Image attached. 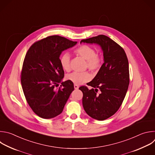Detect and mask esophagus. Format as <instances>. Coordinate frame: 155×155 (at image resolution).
Wrapping results in <instances>:
<instances>
[{
	"mask_svg": "<svg viewBox=\"0 0 155 155\" xmlns=\"http://www.w3.org/2000/svg\"><path fill=\"white\" fill-rule=\"evenodd\" d=\"M78 87H79V86H78L77 84H74V88H75V89H78Z\"/></svg>",
	"mask_w": 155,
	"mask_h": 155,
	"instance_id": "esophagus-1",
	"label": "esophagus"
}]
</instances>
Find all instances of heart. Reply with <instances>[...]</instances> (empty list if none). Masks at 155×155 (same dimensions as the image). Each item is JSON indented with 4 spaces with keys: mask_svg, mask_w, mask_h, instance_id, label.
<instances>
[{
    "mask_svg": "<svg viewBox=\"0 0 155 155\" xmlns=\"http://www.w3.org/2000/svg\"><path fill=\"white\" fill-rule=\"evenodd\" d=\"M75 53L86 60V67L92 71H97L101 66V60L96 54L95 50L90 46L82 45L75 50ZM60 64L61 68L66 72L71 70L70 56L69 54H63L60 57ZM91 78V74L87 72H74L66 76V79L75 84H81L89 81Z\"/></svg>",
    "mask_w": 155,
    "mask_h": 155,
    "instance_id": "heart-1",
    "label": "heart"
}]
</instances>
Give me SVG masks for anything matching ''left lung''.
Returning a JSON list of instances; mask_svg holds the SVG:
<instances>
[{"label":"left lung","mask_w":155,"mask_h":155,"mask_svg":"<svg viewBox=\"0 0 155 155\" xmlns=\"http://www.w3.org/2000/svg\"><path fill=\"white\" fill-rule=\"evenodd\" d=\"M97 44L104 53V63L94 79L79 88L83 94L82 103L86 113L98 120L114 115L121 106L130 83L129 64L124 50L109 37L100 35L80 43Z\"/></svg>","instance_id":"obj_1"}]
</instances>
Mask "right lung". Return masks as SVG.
Returning <instances> with one entry per match:
<instances>
[{
    "mask_svg": "<svg viewBox=\"0 0 155 155\" xmlns=\"http://www.w3.org/2000/svg\"><path fill=\"white\" fill-rule=\"evenodd\" d=\"M77 43L60 36H50L35 42L27 51L21 84L29 106L40 117L51 119L60 114L74 90L73 83L61 82L64 72L59 60L63 51ZM60 82L62 85L58 88Z\"/></svg>",
    "mask_w": 155,
    "mask_h": 155,
    "instance_id": "right-lung-1",
    "label": "right lung"
}]
</instances>
